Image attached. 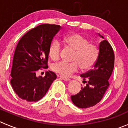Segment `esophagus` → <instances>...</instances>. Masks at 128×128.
<instances>
[{
	"label": "esophagus",
	"mask_w": 128,
	"mask_h": 128,
	"mask_svg": "<svg viewBox=\"0 0 128 128\" xmlns=\"http://www.w3.org/2000/svg\"><path fill=\"white\" fill-rule=\"evenodd\" d=\"M60 78L62 79H63V80H65V81H68V80H70L69 78L66 77V76H60Z\"/></svg>",
	"instance_id": "obj_1"
}]
</instances>
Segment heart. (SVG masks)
Segmentation results:
<instances>
[{"label":"heart","instance_id":"b5f03b06","mask_svg":"<svg viewBox=\"0 0 128 128\" xmlns=\"http://www.w3.org/2000/svg\"><path fill=\"white\" fill-rule=\"evenodd\" d=\"M64 40L67 46L75 50L72 59L74 62H56L52 66L53 71L63 76H68L77 72L80 66L83 70H87L95 65L98 57V50L96 45L89 43L87 38L76 33L68 35ZM49 52L54 60L60 58L62 44L59 40H54L52 41Z\"/></svg>","mask_w":128,"mask_h":128}]
</instances>
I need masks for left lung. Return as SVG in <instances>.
I'll return each mask as SVG.
<instances>
[{
  "label": "left lung",
  "instance_id": "8db88e82",
  "mask_svg": "<svg viewBox=\"0 0 128 128\" xmlns=\"http://www.w3.org/2000/svg\"><path fill=\"white\" fill-rule=\"evenodd\" d=\"M99 36L104 38L101 35ZM98 48V59L93 68L80 75L84 80H87L86 86L82 87L78 93L71 96L72 101L79 108H88L96 105L109 87V79L114 66V52L107 40L100 42Z\"/></svg>",
  "mask_w": 128,
  "mask_h": 128
}]
</instances>
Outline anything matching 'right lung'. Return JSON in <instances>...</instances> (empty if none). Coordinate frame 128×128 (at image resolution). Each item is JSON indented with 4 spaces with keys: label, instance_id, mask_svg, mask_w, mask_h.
I'll use <instances>...</instances> for the list:
<instances>
[{
    "label": "right lung",
    "instance_id": "add662e5",
    "mask_svg": "<svg viewBox=\"0 0 128 128\" xmlns=\"http://www.w3.org/2000/svg\"><path fill=\"white\" fill-rule=\"evenodd\" d=\"M61 26L41 24L26 32L18 42L10 73V84L17 95L28 102H36L46 94L56 78L53 72L36 76L40 69L48 68L50 44Z\"/></svg>",
    "mask_w": 128,
    "mask_h": 128
}]
</instances>
